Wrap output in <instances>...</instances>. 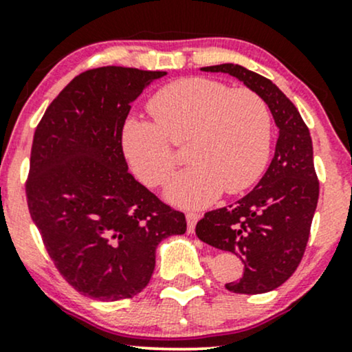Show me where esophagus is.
I'll use <instances>...</instances> for the list:
<instances>
[{
    "mask_svg": "<svg viewBox=\"0 0 352 352\" xmlns=\"http://www.w3.org/2000/svg\"><path fill=\"white\" fill-rule=\"evenodd\" d=\"M187 227H188V233H193L195 232V225H197V221L200 220V215L199 213H193V212H188L187 215Z\"/></svg>",
    "mask_w": 352,
    "mask_h": 352,
    "instance_id": "obj_1",
    "label": "esophagus"
}]
</instances>
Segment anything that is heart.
<instances>
[{
	"label": "heart",
	"instance_id": "1",
	"mask_svg": "<svg viewBox=\"0 0 352 352\" xmlns=\"http://www.w3.org/2000/svg\"><path fill=\"white\" fill-rule=\"evenodd\" d=\"M153 122L129 119L122 151L132 172L148 187L170 180L177 153L168 142H187L188 168L175 175L165 197L180 208H204L220 193L252 187L272 145V114L252 89H230L207 78L173 80L148 102Z\"/></svg>",
	"mask_w": 352,
	"mask_h": 352
}]
</instances>
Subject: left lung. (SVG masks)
Wrapping results in <instances>:
<instances>
[{"instance_id": "8db88e82", "label": "left lung", "mask_w": 352, "mask_h": 352, "mask_svg": "<svg viewBox=\"0 0 352 352\" xmlns=\"http://www.w3.org/2000/svg\"><path fill=\"white\" fill-rule=\"evenodd\" d=\"M200 71L223 72L243 82L265 100L278 127L272 164L256 187L235 205L205 213L195 228L201 241L235 253L243 261V276L227 283L228 292H273L300 265L318 205L319 182L309 131L292 100L263 76L238 64Z\"/></svg>"}]
</instances>
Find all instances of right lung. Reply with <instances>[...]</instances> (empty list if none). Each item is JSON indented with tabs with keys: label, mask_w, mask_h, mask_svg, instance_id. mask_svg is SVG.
Returning a JSON list of instances; mask_svg holds the SVG:
<instances>
[{
	"label": "right lung",
	"mask_w": 352,
	"mask_h": 352,
	"mask_svg": "<svg viewBox=\"0 0 352 352\" xmlns=\"http://www.w3.org/2000/svg\"><path fill=\"white\" fill-rule=\"evenodd\" d=\"M165 71L104 66L79 74L34 132L28 207L56 268L100 301L134 298L151 281L157 246L187 232L129 173L122 127L131 104Z\"/></svg>",
	"instance_id": "1"
}]
</instances>
